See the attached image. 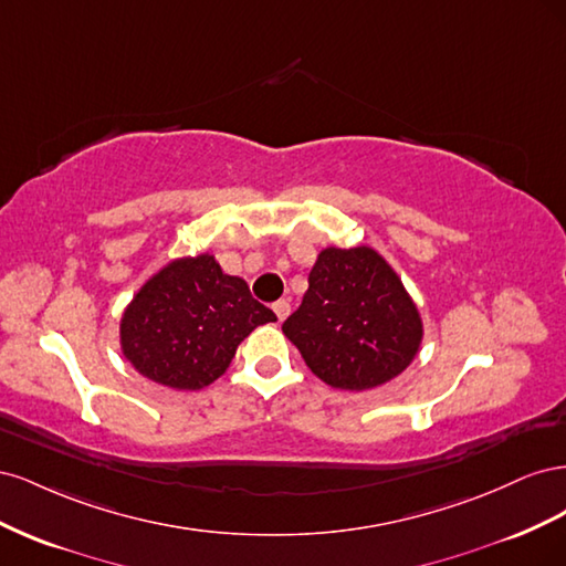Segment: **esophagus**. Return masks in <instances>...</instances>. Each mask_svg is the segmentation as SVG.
Wrapping results in <instances>:
<instances>
[{
	"mask_svg": "<svg viewBox=\"0 0 566 566\" xmlns=\"http://www.w3.org/2000/svg\"><path fill=\"white\" fill-rule=\"evenodd\" d=\"M273 312H276L279 321H285V318H287V314H290V302H287V300L273 302Z\"/></svg>",
	"mask_w": 566,
	"mask_h": 566,
	"instance_id": "1",
	"label": "esophagus"
}]
</instances>
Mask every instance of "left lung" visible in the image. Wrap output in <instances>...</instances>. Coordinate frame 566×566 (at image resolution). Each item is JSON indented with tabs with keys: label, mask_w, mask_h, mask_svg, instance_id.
Listing matches in <instances>:
<instances>
[{
	"label": "left lung",
	"mask_w": 566,
	"mask_h": 566,
	"mask_svg": "<svg viewBox=\"0 0 566 566\" xmlns=\"http://www.w3.org/2000/svg\"><path fill=\"white\" fill-rule=\"evenodd\" d=\"M306 366L337 389L361 391L413 361L422 323L397 273L361 248H328L310 273L300 310L283 323Z\"/></svg>",
	"instance_id": "1"
}]
</instances>
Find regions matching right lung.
I'll return each mask as SVG.
<instances>
[{
    "instance_id": "right-lung-1",
    "label": "right lung",
    "mask_w": 566,
    "mask_h": 566,
    "mask_svg": "<svg viewBox=\"0 0 566 566\" xmlns=\"http://www.w3.org/2000/svg\"><path fill=\"white\" fill-rule=\"evenodd\" d=\"M276 321L227 276L212 254L165 266L132 300L119 325L123 352L148 380L172 389H202L231 364L238 345L262 323Z\"/></svg>"
}]
</instances>
